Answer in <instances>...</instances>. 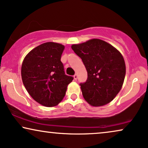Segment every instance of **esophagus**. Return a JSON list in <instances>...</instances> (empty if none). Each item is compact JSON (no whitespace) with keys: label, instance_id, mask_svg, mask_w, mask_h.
<instances>
[{"label":"esophagus","instance_id":"esophagus-1","mask_svg":"<svg viewBox=\"0 0 148 148\" xmlns=\"http://www.w3.org/2000/svg\"><path fill=\"white\" fill-rule=\"evenodd\" d=\"M73 77H74V79H75V80L77 79V77H77V74H75L74 75H73Z\"/></svg>","mask_w":148,"mask_h":148}]
</instances>
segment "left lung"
<instances>
[{"instance_id":"1","label":"left lung","mask_w":148,"mask_h":148,"mask_svg":"<svg viewBox=\"0 0 148 148\" xmlns=\"http://www.w3.org/2000/svg\"><path fill=\"white\" fill-rule=\"evenodd\" d=\"M71 48L81 58L88 73L86 82L79 84L86 101L95 107L111 102L120 92L125 77V62L120 51L97 39L73 45Z\"/></svg>"}]
</instances>
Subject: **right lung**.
<instances>
[{
    "label": "right lung",
    "mask_w": 148,
    "mask_h": 148,
    "mask_svg": "<svg viewBox=\"0 0 148 148\" xmlns=\"http://www.w3.org/2000/svg\"><path fill=\"white\" fill-rule=\"evenodd\" d=\"M64 49L59 43H43L30 51L22 62L23 84L32 99L43 106L58 104L73 79L65 74L60 60Z\"/></svg>",
    "instance_id": "right-lung-1"
}]
</instances>
